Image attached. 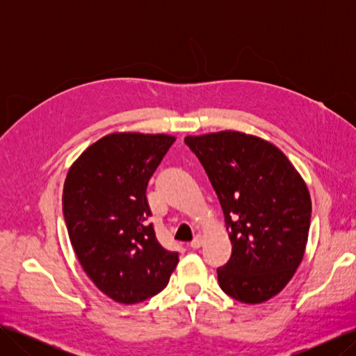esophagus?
<instances>
[{"mask_svg": "<svg viewBox=\"0 0 356 356\" xmlns=\"http://www.w3.org/2000/svg\"><path fill=\"white\" fill-rule=\"evenodd\" d=\"M202 242H203L202 234H196V236H195V239H193V241L190 242V246L193 248V250H197V248H200Z\"/></svg>", "mask_w": 356, "mask_h": 356, "instance_id": "1", "label": "esophagus"}]
</instances>
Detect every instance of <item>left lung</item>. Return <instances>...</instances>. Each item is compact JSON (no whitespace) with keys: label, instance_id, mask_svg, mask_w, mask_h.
I'll use <instances>...</instances> for the list:
<instances>
[{"label":"left lung","instance_id":"1","mask_svg":"<svg viewBox=\"0 0 356 356\" xmlns=\"http://www.w3.org/2000/svg\"><path fill=\"white\" fill-rule=\"evenodd\" d=\"M224 212L230 260L217 268L225 294L246 305L285 288L305 255L312 202L305 181L273 144L242 132L187 136Z\"/></svg>","mask_w":356,"mask_h":356}]
</instances>
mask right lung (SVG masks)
Segmentation results:
<instances>
[{"mask_svg": "<svg viewBox=\"0 0 356 356\" xmlns=\"http://www.w3.org/2000/svg\"><path fill=\"white\" fill-rule=\"evenodd\" d=\"M174 143L169 135H106L67 175L62 211L71 245L86 275L117 303L159 294L178 264L148 222L147 200L148 181Z\"/></svg>", "mask_w": 356, "mask_h": 356, "instance_id": "obj_1", "label": "right lung"}]
</instances>
